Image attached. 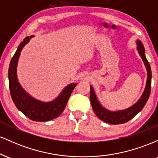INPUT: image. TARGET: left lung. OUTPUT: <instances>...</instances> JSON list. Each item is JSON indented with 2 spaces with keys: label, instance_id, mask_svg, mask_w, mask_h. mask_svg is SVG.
I'll list each match as a JSON object with an SVG mask.
<instances>
[{
  "label": "left lung",
  "instance_id": "left-lung-1",
  "mask_svg": "<svg viewBox=\"0 0 158 158\" xmlns=\"http://www.w3.org/2000/svg\"><path fill=\"white\" fill-rule=\"evenodd\" d=\"M137 48L139 56L142 58L146 70H147V80H146V85L144 92L143 93L139 100L134 106L129 107L127 109L118 110V111H110V110H107L105 108H103L100 105V103L99 102L95 92L94 90V88L90 86V100L94 113L101 120L104 121L107 123H109V124H122V123H127L128 121H129L130 119L135 117L143 109L146 102L148 101V97H149L152 84L151 67H150L149 63H148V60L146 58V56H145V49L142 42L137 40Z\"/></svg>",
  "mask_w": 158,
  "mask_h": 158
}]
</instances>
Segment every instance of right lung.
Segmentation results:
<instances>
[{"instance_id": "add662e5", "label": "right lung", "mask_w": 158, "mask_h": 158, "mask_svg": "<svg viewBox=\"0 0 158 158\" xmlns=\"http://www.w3.org/2000/svg\"><path fill=\"white\" fill-rule=\"evenodd\" d=\"M33 35L27 36L19 44L15 55L12 58L9 68V85L12 101L19 110L28 118L37 122H46L59 117L64 110L76 83L68 85L53 101L44 102L32 97L23 89L18 81L17 64L21 51Z\"/></svg>"}]
</instances>
